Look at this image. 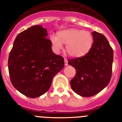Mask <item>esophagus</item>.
I'll return each instance as SVG.
<instances>
[{"label":"esophagus","instance_id":"esophagus-1","mask_svg":"<svg viewBox=\"0 0 122 122\" xmlns=\"http://www.w3.org/2000/svg\"><path fill=\"white\" fill-rule=\"evenodd\" d=\"M64 63H65V66H66V65H68V60L66 59H64Z\"/></svg>","mask_w":122,"mask_h":122}]
</instances>
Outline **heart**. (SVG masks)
Returning a JSON list of instances; mask_svg holds the SVG:
<instances>
[{"label":"heart","mask_w":122,"mask_h":122,"mask_svg":"<svg viewBox=\"0 0 122 122\" xmlns=\"http://www.w3.org/2000/svg\"><path fill=\"white\" fill-rule=\"evenodd\" d=\"M51 41L56 51L62 49L65 44L69 56L79 58L86 56L90 51L94 39L89 32L71 28L58 32L57 36L51 37Z\"/></svg>","instance_id":"heart-1"}]
</instances>
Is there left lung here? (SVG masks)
Masks as SVG:
<instances>
[{
	"mask_svg": "<svg viewBox=\"0 0 122 122\" xmlns=\"http://www.w3.org/2000/svg\"><path fill=\"white\" fill-rule=\"evenodd\" d=\"M92 35L94 42L89 53L68 60V63L76 69L71 87L74 92L84 97L98 93L109 84L112 76V48L103 34L95 31Z\"/></svg>",
	"mask_w": 122,
	"mask_h": 122,
	"instance_id": "left-lung-1",
	"label": "left lung"
}]
</instances>
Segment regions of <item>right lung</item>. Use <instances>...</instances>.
<instances>
[{
	"mask_svg": "<svg viewBox=\"0 0 122 122\" xmlns=\"http://www.w3.org/2000/svg\"><path fill=\"white\" fill-rule=\"evenodd\" d=\"M47 30L35 25L18 34L8 57L11 82L19 92L36 98L49 90L54 76L64 66L63 57L52 51Z\"/></svg>",
	"mask_w": 122,
	"mask_h": 122,
	"instance_id": "right-lung-1",
	"label": "right lung"
}]
</instances>
